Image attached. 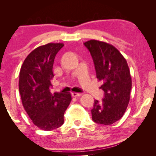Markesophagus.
<instances>
[{"label": "esophagus", "instance_id": "34e87169", "mask_svg": "<svg viewBox=\"0 0 156 156\" xmlns=\"http://www.w3.org/2000/svg\"><path fill=\"white\" fill-rule=\"evenodd\" d=\"M72 96L73 97H78V96H81V94H80V93H76V92H72Z\"/></svg>", "mask_w": 156, "mask_h": 156}]
</instances>
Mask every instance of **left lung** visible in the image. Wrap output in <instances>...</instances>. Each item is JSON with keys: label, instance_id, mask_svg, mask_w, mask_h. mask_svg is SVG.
Wrapping results in <instances>:
<instances>
[{"label": "left lung", "instance_id": "obj_1", "mask_svg": "<svg viewBox=\"0 0 156 156\" xmlns=\"http://www.w3.org/2000/svg\"><path fill=\"white\" fill-rule=\"evenodd\" d=\"M91 54L96 77L101 80L104 91L102 102L94 101L92 120L109 125L119 120L130 99L131 78L127 62L115 47L105 42L91 40L84 43Z\"/></svg>", "mask_w": 156, "mask_h": 156}]
</instances>
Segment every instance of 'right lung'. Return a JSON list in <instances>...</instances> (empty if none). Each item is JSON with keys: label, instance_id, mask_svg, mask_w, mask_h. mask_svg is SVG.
Instances as JSON below:
<instances>
[{"label": "right lung", "instance_id": "add662e5", "mask_svg": "<svg viewBox=\"0 0 156 156\" xmlns=\"http://www.w3.org/2000/svg\"><path fill=\"white\" fill-rule=\"evenodd\" d=\"M62 43L37 47L26 58L19 74V92L24 109L39 129L51 131L64 123V113L72 100L71 94L50 92L53 65Z\"/></svg>", "mask_w": 156, "mask_h": 156}]
</instances>
